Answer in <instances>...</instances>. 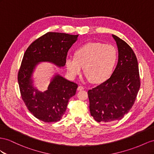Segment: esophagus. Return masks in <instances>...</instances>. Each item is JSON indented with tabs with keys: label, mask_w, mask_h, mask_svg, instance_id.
I'll use <instances>...</instances> for the list:
<instances>
[{
	"label": "esophagus",
	"mask_w": 154,
	"mask_h": 154,
	"mask_svg": "<svg viewBox=\"0 0 154 154\" xmlns=\"http://www.w3.org/2000/svg\"><path fill=\"white\" fill-rule=\"evenodd\" d=\"M84 89H85L84 86H81V85L79 86L78 88H77V90H79V91H80V90H84Z\"/></svg>",
	"instance_id": "34e87169"
}]
</instances>
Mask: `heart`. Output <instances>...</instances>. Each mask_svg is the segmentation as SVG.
I'll list each match as a JSON object with an SVG mask.
<instances>
[{"label": "heart", "instance_id": "1", "mask_svg": "<svg viewBox=\"0 0 154 154\" xmlns=\"http://www.w3.org/2000/svg\"><path fill=\"white\" fill-rule=\"evenodd\" d=\"M117 51L111 45L94 42L79 47L75 57L66 60L67 70L71 76L79 75L84 67V72L88 79L94 83L105 80L111 73L117 60Z\"/></svg>", "mask_w": 154, "mask_h": 154}]
</instances>
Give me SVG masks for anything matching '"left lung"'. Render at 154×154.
<instances>
[{
    "mask_svg": "<svg viewBox=\"0 0 154 154\" xmlns=\"http://www.w3.org/2000/svg\"><path fill=\"white\" fill-rule=\"evenodd\" d=\"M118 61L107 81L88 91L91 116L97 122L120 120L135 103L140 82L135 53L127 43L115 35Z\"/></svg>",
    "mask_w": 154,
    "mask_h": 154,
    "instance_id": "8db88e82",
    "label": "left lung"
}]
</instances>
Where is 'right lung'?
I'll return each mask as SVG.
<instances>
[{
    "label": "right lung",
    "mask_w": 154,
    "mask_h": 154,
    "mask_svg": "<svg viewBox=\"0 0 154 154\" xmlns=\"http://www.w3.org/2000/svg\"><path fill=\"white\" fill-rule=\"evenodd\" d=\"M77 37L78 35L49 32L34 41L25 51L18 72V83L26 107L38 120L47 123L60 120L78 85L57 75L48 90L43 93L38 92L32 85L33 69L37 63L43 61L64 66L68 50Z\"/></svg>",
    "instance_id": "obj_1"
}]
</instances>
